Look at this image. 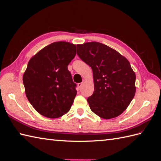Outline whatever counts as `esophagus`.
Segmentation results:
<instances>
[{"instance_id": "obj_1", "label": "esophagus", "mask_w": 161, "mask_h": 161, "mask_svg": "<svg viewBox=\"0 0 161 161\" xmlns=\"http://www.w3.org/2000/svg\"><path fill=\"white\" fill-rule=\"evenodd\" d=\"M77 86H78V88H79V89H80L81 87H82V82H80V83H78Z\"/></svg>"}]
</instances>
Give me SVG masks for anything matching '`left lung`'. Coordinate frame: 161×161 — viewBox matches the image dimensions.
Instances as JSON below:
<instances>
[{"label":"left lung","mask_w":161,"mask_h":161,"mask_svg":"<svg viewBox=\"0 0 161 161\" xmlns=\"http://www.w3.org/2000/svg\"><path fill=\"white\" fill-rule=\"evenodd\" d=\"M76 47L78 56L93 73L95 90L87 99L91 111L106 119L119 116L136 93V75L129 61L99 42H86Z\"/></svg>","instance_id":"8db88e82"}]
</instances>
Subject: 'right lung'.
I'll return each mask as SVG.
<instances>
[{
  "instance_id": "obj_1",
  "label": "right lung",
  "mask_w": 161,
  "mask_h": 161,
  "mask_svg": "<svg viewBox=\"0 0 161 161\" xmlns=\"http://www.w3.org/2000/svg\"><path fill=\"white\" fill-rule=\"evenodd\" d=\"M75 56L76 45L56 42L29 61L23 76L25 95L43 116L58 118L70 109L77 91L68 66Z\"/></svg>"
}]
</instances>
